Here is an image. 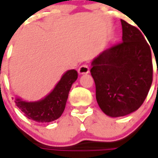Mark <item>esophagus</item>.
Listing matches in <instances>:
<instances>
[{
  "label": "esophagus",
  "mask_w": 158,
  "mask_h": 158,
  "mask_svg": "<svg viewBox=\"0 0 158 158\" xmlns=\"http://www.w3.org/2000/svg\"><path fill=\"white\" fill-rule=\"evenodd\" d=\"M79 74H85V73H88L90 72V68H89V66L86 65V64H83L79 68Z\"/></svg>",
  "instance_id": "34e87169"
}]
</instances>
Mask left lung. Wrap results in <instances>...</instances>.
Instances as JSON below:
<instances>
[{
    "label": "left lung",
    "mask_w": 158,
    "mask_h": 158,
    "mask_svg": "<svg viewBox=\"0 0 158 158\" xmlns=\"http://www.w3.org/2000/svg\"><path fill=\"white\" fill-rule=\"evenodd\" d=\"M121 22L122 42L101 53L90 69L97 102L111 117L138 110L148 95L153 76L150 45L137 27Z\"/></svg>",
    "instance_id": "left-lung-1"
}]
</instances>
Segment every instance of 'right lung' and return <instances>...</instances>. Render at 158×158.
I'll use <instances>...</instances> for the list:
<instances>
[{"mask_svg":"<svg viewBox=\"0 0 158 158\" xmlns=\"http://www.w3.org/2000/svg\"><path fill=\"white\" fill-rule=\"evenodd\" d=\"M77 78V71L69 70L64 73L55 89L43 100L28 102L16 98V105L30 120L42 123L55 121L63 113L69 90Z\"/></svg>","mask_w":158,"mask_h":158,"instance_id":"1","label":"right lung"}]
</instances>
